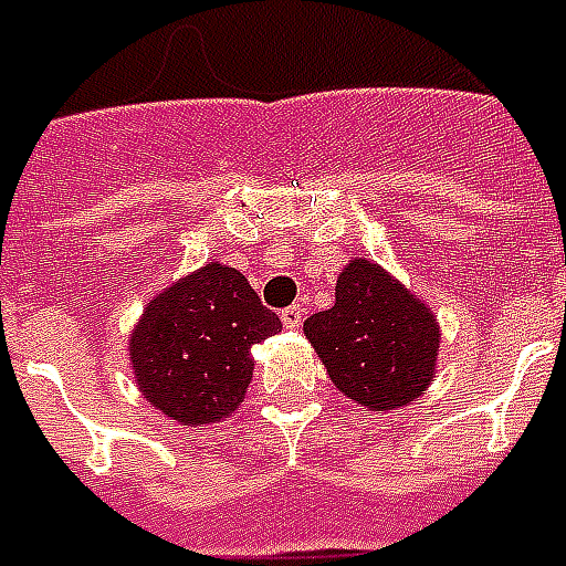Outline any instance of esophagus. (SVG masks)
<instances>
[{
	"instance_id": "obj_1",
	"label": "esophagus",
	"mask_w": 566,
	"mask_h": 566,
	"mask_svg": "<svg viewBox=\"0 0 566 566\" xmlns=\"http://www.w3.org/2000/svg\"><path fill=\"white\" fill-rule=\"evenodd\" d=\"M302 317H305V308H302V305H291V308L282 311L284 328H300L302 326Z\"/></svg>"
}]
</instances>
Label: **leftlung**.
<instances>
[{"mask_svg": "<svg viewBox=\"0 0 566 566\" xmlns=\"http://www.w3.org/2000/svg\"><path fill=\"white\" fill-rule=\"evenodd\" d=\"M302 328L332 385L370 411L417 402L434 381L438 317L376 261L353 258L337 275L335 305Z\"/></svg>", "mask_w": 566, "mask_h": 566, "instance_id": "obj_1", "label": "left lung"}]
</instances>
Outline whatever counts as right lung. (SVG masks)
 <instances>
[{"label": "right lung", "instance_id": "1", "mask_svg": "<svg viewBox=\"0 0 566 566\" xmlns=\"http://www.w3.org/2000/svg\"><path fill=\"white\" fill-rule=\"evenodd\" d=\"M282 332L247 275L208 261L155 293L128 337V361L155 411L181 426L231 417L252 381V346Z\"/></svg>", "mask_w": 566, "mask_h": 566}]
</instances>
